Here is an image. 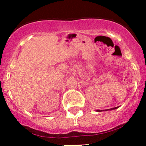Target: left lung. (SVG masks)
<instances>
[{
	"label": "left lung",
	"mask_w": 146,
	"mask_h": 146,
	"mask_svg": "<svg viewBox=\"0 0 146 146\" xmlns=\"http://www.w3.org/2000/svg\"><path fill=\"white\" fill-rule=\"evenodd\" d=\"M119 107H114V108H111V109H109V110H105L104 111H107V110H116V109L118 108ZM97 111H102V110H97Z\"/></svg>",
	"instance_id": "left-lung-1"
}]
</instances>
